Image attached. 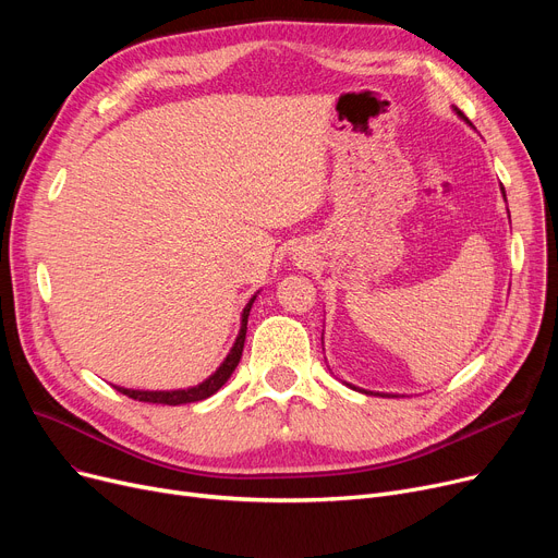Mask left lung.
Instances as JSON below:
<instances>
[{"instance_id": "left-lung-1", "label": "left lung", "mask_w": 558, "mask_h": 558, "mask_svg": "<svg viewBox=\"0 0 558 558\" xmlns=\"http://www.w3.org/2000/svg\"><path fill=\"white\" fill-rule=\"evenodd\" d=\"M457 114H459V117H463V112H461V110H457ZM502 192H505V187H502ZM348 387H350V389H357V387H353V385H348ZM357 391H360V389H357ZM364 393H373V391H364ZM375 396H383V393H375ZM387 396H389V393H385L383 398H387Z\"/></svg>"}]
</instances>
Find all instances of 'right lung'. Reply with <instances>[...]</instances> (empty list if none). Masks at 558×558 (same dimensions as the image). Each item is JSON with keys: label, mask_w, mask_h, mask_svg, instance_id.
I'll list each match as a JSON object with an SVG mask.
<instances>
[{"label": "right lung", "mask_w": 558, "mask_h": 558, "mask_svg": "<svg viewBox=\"0 0 558 558\" xmlns=\"http://www.w3.org/2000/svg\"><path fill=\"white\" fill-rule=\"evenodd\" d=\"M253 301H255V296L246 303V307L242 312V328H240L238 339H234V343L230 348L228 357L223 360V364L208 379H203L201 385L190 387V389H179V391H140V389H124V387H114V389L124 393V396H129V398H133V400L156 402V404H185V402H198V400L210 398L213 393H217L228 383V377L232 375L234 368H238V364L242 360V350H244V341H246L248 312H251Z\"/></svg>", "instance_id": "right-lung-1"}]
</instances>
